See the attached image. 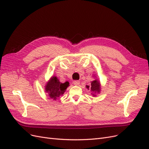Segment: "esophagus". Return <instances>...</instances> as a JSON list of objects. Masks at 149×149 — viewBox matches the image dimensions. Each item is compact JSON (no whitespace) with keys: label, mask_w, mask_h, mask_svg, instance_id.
I'll use <instances>...</instances> for the list:
<instances>
[{"label":"esophagus","mask_w":149,"mask_h":149,"mask_svg":"<svg viewBox=\"0 0 149 149\" xmlns=\"http://www.w3.org/2000/svg\"><path fill=\"white\" fill-rule=\"evenodd\" d=\"M73 84H74V85H79V84H80V82H79V81H78V80H76V81H73Z\"/></svg>","instance_id":"34e87169"}]
</instances>
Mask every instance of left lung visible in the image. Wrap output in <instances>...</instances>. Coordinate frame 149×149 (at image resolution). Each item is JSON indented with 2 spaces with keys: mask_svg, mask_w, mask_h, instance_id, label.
Listing matches in <instances>:
<instances>
[{
  "mask_svg": "<svg viewBox=\"0 0 149 149\" xmlns=\"http://www.w3.org/2000/svg\"><path fill=\"white\" fill-rule=\"evenodd\" d=\"M86 87L88 88V89H89V86H87ZM90 89H91V91H93L94 93H99L100 91V83H99L97 81V79L94 80V81H93L91 82Z\"/></svg>",
  "mask_w": 149,
  "mask_h": 149,
  "instance_id": "1",
  "label": "left lung"
}]
</instances>
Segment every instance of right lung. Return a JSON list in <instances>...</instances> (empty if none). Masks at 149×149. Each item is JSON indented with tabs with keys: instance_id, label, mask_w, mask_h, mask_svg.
Here are the masks:
<instances>
[{
	"instance_id": "obj_1",
	"label": "right lung",
	"mask_w": 149,
	"mask_h": 149,
	"mask_svg": "<svg viewBox=\"0 0 149 149\" xmlns=\"http://www.w3.org/2000/svg\"><path fill=\"white\" fill-rule=\"evenodd\" d=\"M68 86L69 83L68 81L62 83L59 81L56 76H54L47 84L45 90L49 97L56 100L65 93Z\"/></svg>"
}]
</instances>
